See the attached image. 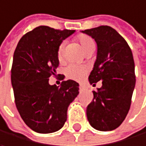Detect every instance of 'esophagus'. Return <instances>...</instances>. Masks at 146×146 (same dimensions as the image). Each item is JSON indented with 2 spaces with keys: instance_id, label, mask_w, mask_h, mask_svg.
Segmentation results:
<instances>
[{
  "instance_id": "obj_1",
  "label": "esophagus",
  "mask_w": 146,
  "mask_h": 146,
  "mask_svg": "<svg viewBox=\"0 0 146 146\" xmlns=\"http://www.w3.org/2000/svg\"><path fill=\"white\" fill-rule=\"evenodd\" d=\"M80 91H83V90H85V86H83V85H80Z\"/></svg>"
}]
</instances>
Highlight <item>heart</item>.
I'll list each match as a JSON object with an SVG mask.
<instances>
[{
  "label": "heart",
  "mask_w": 146,
  "mask_h": 146,
  "mask_svg": "<svg viewBox=\"0 0 146 146\" xmlns=\"http://www.w3.org/2000/svg\"><path fill=\"white\" fill-rule=\"evenodd\" d=\"M77 41L82 50V52L86 54L87 52L95 49V44L94 40L86 35H79L77 36ZM64 44L61 43L57 49V58L58 61H62L64 59ZM88 73V70L86 67L79 66V65H70L65 69V75L69 79L81 82L82 81Z\"/></svg>",
  "instance_id": "obj_1"
}]
</instances>
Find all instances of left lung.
Returning <instances> with one entry per match:
<instances>
[{"label":"left lung","mask_w":146,"mask_h":146,"mask_svg":"<svg viewBox=\"0 0 146 146\" xmlns=\"http://www.w3.org/2000/svg\"><path fill=\"white\" fill-rule=\"evenodd\" d=\"M97 43V58L88 80L102 87L93 91L94 100L87 107L90 125L100 131H111L126 118L135 87L134 61L132 51L113 28L102 25L82 31Z\"/></svg>","instance_id":"8db88e82"}]
</instances>
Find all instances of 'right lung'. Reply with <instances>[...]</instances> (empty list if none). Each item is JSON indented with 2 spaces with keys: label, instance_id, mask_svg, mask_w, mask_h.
Listing matches in <instances>:
<instances>
[{
  "label": "right lung",
  "instance_id": "right-lung-1",
  "mask_svg": "<svg viewBox=\"0 0 146 146\" xmlns=\"http://www.w3.org/2000/svg\"><path fill=\"white\" fill-rule=\"evenodd\" d=\"M76 31L40 25L19 40L13 54L11 81L16 107L25 124L40 133L59 130L67 120L70 104L79 94V84L68 80L50 85L59 64L58 46Z\"/></svg>",
  "mask_w": 146,
  "mask_h": 146
}]
</instances>
